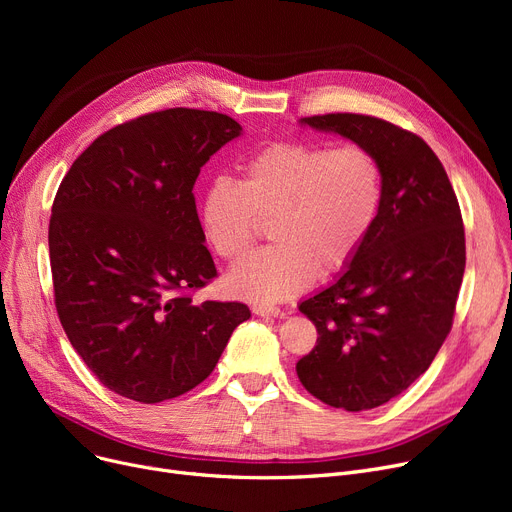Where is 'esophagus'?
Segmentation results:
<instances>
[{
  "instance_id": "34e87169",
  "label": "esophagus",
  "mask_w": 512,
  "mask_h": 512,
  "mask_svg": "<svg viewBox=\"0 0 512 512\" xmlns=\"http://www.w3.org/2000/svg\"><path fill=\"white\" fill-rule=\"evenodd\" d=\"M253 313L259 315V317H278L282 311L274 305H265V303H259V305H253Z\"/></svg>"
}]
</instances>
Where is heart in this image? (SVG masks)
I'll return each mask as SVG.
<instances>
[{
  "label": "heart",
  "instance_id": "heart-1",
  "mask_svg": "<svg viewBox=\"0 0 512 512\" xmlns=\"http://www.w3.org/2000/svg\"><path fill=\"white\" fill-rule=\"evenodd\" d=\"M382 172L359 145L272 143L238 166L236 180L215 178L201 197V230L226 263L253 247L259 222L272 220V247L226 278L238 297L282 301L355 257L378 218Z\"/></svg>",
  "mask_w": 512,
  "mask_h": 512
}]
</instances>
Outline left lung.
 I'll return each mask as SVG.
<instances>
[{
  "mask_svg": "<svg viewBox=\"0 0 512 512\" xmlns=\"http://www.w3.org/2000/svg\"><path fill=\"white\" fill-rule=\"evenodd\" d=\"M367 149L382 172L378 218L336 280L299 309L317 344L297 363L321 402L367 411L407 390L452 328L465 274V230L444 166L417 134L361 114L301 118Z\"/></svg>",
  "mask_w": 512,
  "mask_h": 512,
  "instance_id": "left-lung-1",
  "label": "left lung"
}]
</instances>
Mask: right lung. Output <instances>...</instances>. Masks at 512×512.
<instances>
[{"label": "right lung", "instance_id": "add662e5", "mask_svg": "<svg viewBox=\"0 0 512 512\" xmlns=\"http://www.w3.org/2000/svg\"><path fill=\"white\" fill-rule=\"evenodd\" d=\"M242 134L226 114L155 112L101 134L64 176L49 220L56 309L78 357L112 392L153 405L218 365L242 303H197L215 274L193 186Z\"/></svg>", "mask_w": 512, "mask_h": 512}]
</instances>
